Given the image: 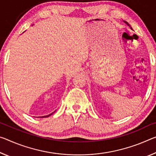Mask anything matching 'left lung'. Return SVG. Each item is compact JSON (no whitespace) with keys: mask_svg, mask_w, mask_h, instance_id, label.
I'll list each match as a JSON object with an SVG mask.
<instances>
[{"mask_svg":"<svg viewBox=\"0 0 156 156\" xmlns=\"http://www.w3.org/2000/svg\"><path fill=\"white\" fill-rule=\"evenodd\" d=\"M123 22H124V23H126V24L128 25V26H130V25H129V24H128V22H126V21H123ZM130 28H131V29H132V28H131V27H130Z\"/></svg>","mask_w":156,"mask_h":156,"instance_id":"left-lung-1","label":"left lung"}]
</instances>
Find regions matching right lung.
<instances>
[{
	"label": "right lung",
	"mask_w": 156,
	"mask_h": 156,
	"mask_svg": "<svg viewBox=\"0 0 156 156\" xmlns=\"http://www.w3.org/2000/svg\"><path fill=\"white\" fill-rule=\"evenodd\" d=\"M53 113H51V114H50V115H46V116H44V117H49V116H51V115H52V114H53Z\"/></svg>",
	"instance_id": "obj_1"
}]
</instances>
